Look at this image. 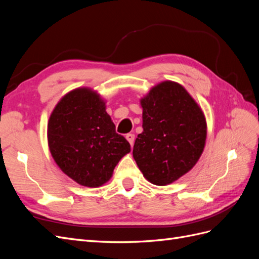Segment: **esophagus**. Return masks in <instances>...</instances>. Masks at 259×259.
<instances>
[{"instance_id": "obj_1", "label": "esophagus", "mask_w": 259, "mask_h": 259, "mask_svg": "<svg viewBox=\"0 0 259 259\" xmlns=\"http://www.w3.org/2000/svg\"><path fill=\"white\" fill-rule=\"evenodd\" d=\"M126 139L128 140V143L131 144V146L133 147L134 146V142H135V135L134 134H132V133H130V134H126Z\"/></svg>"}]
</instances>
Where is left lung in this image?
Here are the masks:
<instances>
[{
	"instance_id": "left-lung-1",
	"label": "left lung",
	"mask_w": 259,
	"mask_h": 259,
	"mask_svg": "<svg viewBox=\"0 0 259 259\" xmlns=\"http://www.w3.org/2000/svg\"><path fill=\"white\" fill-rule=\"evenodd\" d=\"M143 128L133 156L153 185L171 184L189 171L204 149L206 122L203 112L178 83L166 81L142 99Z\"/></svg>"
}]
</instances>
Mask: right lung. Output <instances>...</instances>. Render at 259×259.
<instances>
[{
    "instance_id": "add662e5",
    "label": "right lung",
    "mask_w": 259,
    "mask_h": 259,
    "mask_svg": "<svg viewBox=\"0 0 259 259\" xmlns=\"http://www.w3.org/2000/svg\"><path fill=\"white\" fill-rule=\"evenodd\" d=\"M50 150L65 174L85 187L107 183L131 145L115 132L105 103L89 89L62 98L48 125Z\"/></svg>"
}]
</instances>
